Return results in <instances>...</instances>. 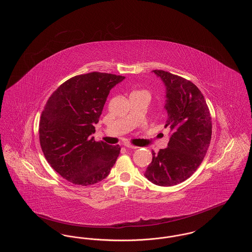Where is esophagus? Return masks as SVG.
Wrapping results in <instances>:
<instances>
[{"mask_svg":"<svg viewBox=\"0 0 252 252\" xmlns=\"http://www.w3.org/2000/svg\"><path fill=\"white\" fill-rule=\"evenodd\" d=\"M126 147L128 148V149H137L138 146H135V145H132V144H126Z\"/></svg>","mask_w":252,"mask_h":252,"instance_id":"esophagus-1","label":"esophagus"}]
</instances>
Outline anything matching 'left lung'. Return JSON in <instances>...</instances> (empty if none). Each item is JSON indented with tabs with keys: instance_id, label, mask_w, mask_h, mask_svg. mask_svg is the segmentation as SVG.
I'll return each mask as SVG.
<instances>
[{
	"instance_id": "8db88e82",
	"label": "left lung",
	"mask_w": 252,
	"mask_h": 252,
	"mask_svg": "<svg viewBox=\"0 0 252 252\" xmlns=\"http://www.w3.org/2000/svg\"><path fill=\"white\" fill-rule=\"evenodd\" d=\"M166 86L168 146L156 154L144 177L158 186H173L189 179L201 164L212 139V117L199 89L181 76L155 70Z\"/></svg>"
}]
</instances>
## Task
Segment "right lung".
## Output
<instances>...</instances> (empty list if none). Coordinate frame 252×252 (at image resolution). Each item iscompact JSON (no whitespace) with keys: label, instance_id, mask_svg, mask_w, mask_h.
Returning a JSON list of instances; mask_svg holds the SVG:
<instances>
[{"label":"right lung","instance_id":"right-lung-1","mask_svg":"<svg viewBox=\"0 0 252 252\" xmlns=\"http://www.w3.org/2000/svg\"><path fill=\"white\" fill-rule=\"evenodd\" d=\"M125 76L93 72L73 76L52 94L39 121V143L51 167L75 185L108 177L121 147L96 142L91 135L109 91Z\"/></svg>","mask_w":252,"mask_h":252}]
</instances>
